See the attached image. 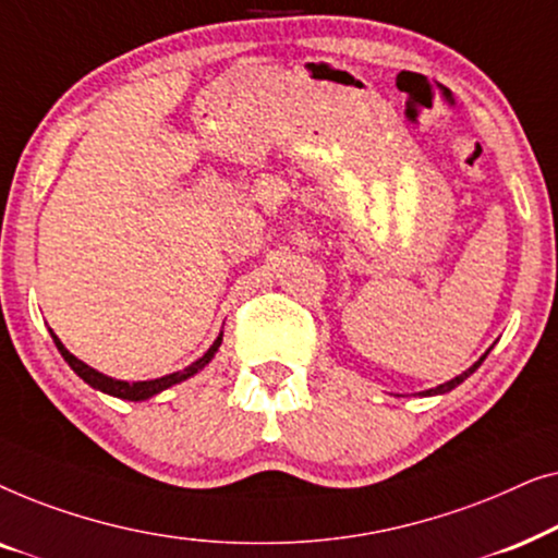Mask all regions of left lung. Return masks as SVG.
Returning a JSON list of instances; mask_svg holds the SVG:
<instances>
[{
	"label": "left lung",
	"instance_id": "1",
	"mask_svg": "<svg viewBox=\"0 0 558 558\" xmlns=\"http://www.w3.org/2000/svg\"><path fill=\"white\" fill-rule=\"evenodd\" d=\"M487 353H490V350H487ZM487 353H485L483 357H480V361H477L475 365H472V368H468V371H464V373H460V376H457V378H452V380H447V384H441V386H437V388H429V391H422V396H437V393H447V391H452V388H457V386H460L464 378H470V376H472V373H475V371L480 368V363H483V361H485V357H487Z\"/></svg>",
	"mask_w": 558,
	"mask_h": 558
}]
</instances>
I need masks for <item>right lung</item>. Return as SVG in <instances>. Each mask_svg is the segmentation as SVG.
I'll use <instances>...</instances> for the list:
<instances>
[{"label":"right lung","instance_id":"obj_1","mask_svg":"<svg viewBox=\"0 0 558 558\" xmlns=\"http://www.w3.org/2000/svg\"><path fill=\"white\" fill-rule=\"evenodd\" d=\"M52 335V342H56V348L60 350V355L65 357V363L71 365V368L78 373V376L86 380V384L90 388H96V391H104L109 396H117V399H124V401H147L151 399V396L165 391V388H170L174 384H182V380H187L190 376H195L197 371H203L205 365H208L213 361V355L218 353L220 342H223V332L218 335L216 342L208 348V353H205L203 357H197L195 363H190L187 368H182L178 373H170V376H162V378H155V380H134V384H129V380H117V378H109L104 376V373H98L96 368H90V365H86L83 361H78L71 350H68L63 342H60V338L56 332L50 330Z\"/></svg>","mask_w":558,"mask_h":558}]
</instances>
